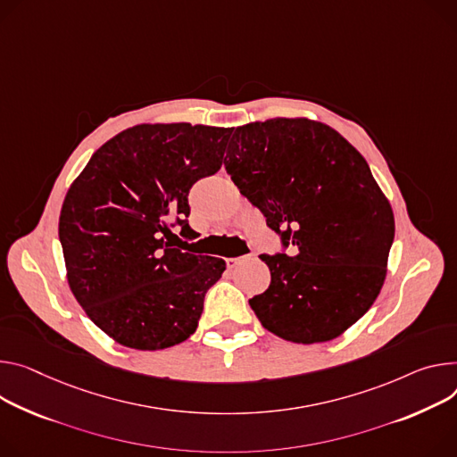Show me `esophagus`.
Returning <instances> with one entry per match:
<instances>
[{"label":"esophagus","instance_id":"1","mask_svg":"<svg viewBox=\"0 0 457 457\" xmlns=\"http://www.w3.org/2000/svg\"><path fill=\"white\" fill-rule=\"evenodd\" d=\"M253 257H255V255H244V257H238V259H226V266H228L229 270H233V268L238 266L240 261H250V259H253Z\"/></svg>","mask_w":457,"mask_h":457}]
</instances>
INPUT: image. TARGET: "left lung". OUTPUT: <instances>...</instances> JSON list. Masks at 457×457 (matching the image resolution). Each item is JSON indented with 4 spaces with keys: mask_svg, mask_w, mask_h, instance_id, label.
<instances>
[{
    "mask_svg": "<svg viewBox=\"0 0 457 457\" xmlns=\"http://www.w3.org/2000/svg\"><path fill=\"white\" fill-rule=\"evenodd\" d=\"M226 171L289 255H261L270 287L250 306L271 334L303 345L339 337L378 299L395 224L366 160L308 118L237 128Z\"/></svg>",
    "mask_w": 457,
    "mask_h": 457,
    "instance_id": "8db88e82",
    "label": "left lung"
}]
</instances>
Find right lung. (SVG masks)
<instances>
[{
    "mask_svg": "<svg viewBox=\"0 0 457 457\" xmlns=\"http://www.w3.org/2000/svg\"><path fill=\"white\" fill-rule=\"evenodd\" d=\"M231 131L142 123L105 142L69 187L58 226L67 280L116 343L162 350L195 334L226 262L171 247V228L196 237L187 195L220 170Z\"/></svg>",
    "mask_w": 457,
    "mask_h": 457,
    "instance_id": "obj_1",
    "label": "right lung"
}]
</instances>
